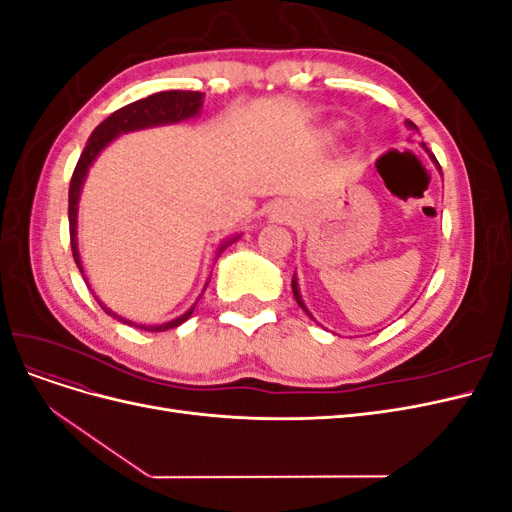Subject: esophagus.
<instances>
[{
  "instance_id": "esophagus-1",
  "label": "esophagus",
  "mask_w": 512,
  "mask_h": 512,
  "mask_svg": "<svg viewBox=\"0 0 512 512\" xmlns=\"http://www.w3.org/2000/svg\"><path fill=\"white\" fill-rule=\"evenodd\" d=\"M286 213H290V207H288V205L282 203V205L275 207V215H282V218H286Z\"/></svg>"
}]
</instances>
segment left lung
Here are the masks:
<instances>
[{"label": "left lung", "instance_id": "8db88e82", "mask_svg": "<svg viewBox=\"0 0 512 512\" xmlns=\"http://www.w3.org/2000/svg\"><path fill=\"white\" fill-rule=\"evenodd\" d=\"M406 128L412 132V134H416L418 132V128L414 126V123L412 121H406ZM418 145H421L425 151H427V145L425 143H418ZM429 153V151H427ZM429 158H431V162L433 164H436V168L440 170V175H442V168H440V164H438V160H436V156H431V153H429ZM292 294H294V299H297V303H299V307L303 309V312L309 316V318H312L314 320V316L312 314H309V309H307V305L303 303V297H301V290H299V280H297V273H294L292 275Z\"/></svg>", "mask_w": 512, "mask_h": 512}]
</instances>
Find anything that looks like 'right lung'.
Listing matches in <instances>:
<instances>
[{
	"label": "right lung",
	"instance_id": "add662e5",
	"mask_svg": "<svg viewBox=\"0 0 512 512\" xmlns=\"http://www.w3.org/2000/svg\"><path fill=\"white\" fill-rule=\"evenodd\" d=\"M205 96L200 94V91H160V94H153L147 96L143 100H136L128 106L119 108L113 115H108L100 126L91 132L89 141L81 153L79 164H76L74 173H72V181H70V192H68V220H70V245H72V256L76 267H79L81 275L85 277V269H83V260H81V252H79V237H76V226H79V200H81V192H83V183L87 179V173L91 164L96 162V158L100 153L111 145L117 136L121 134H128V132H136V130H147V128H158V126H173V123H181V121H188L200 115V108H203ZM241 235H232L226 241H222V245L218 247V252H215V258H220V254L226 250L228 245L235 243ZM85 284H87V277H85ZM207 288V284H205ZM203 288V292H205ZM96 301L100 303V307L108 316L117 318L123 324H130V327L136 329H143L149 333H160V331H168V329H175L179 324H183L194 314V307L196 303L188 309V312L162 322V324H136L128 318H123L119 314H115L111 307H106L98 297Z\"/></svg>",
	"mask_w": 512,
	"mask_h": 512
}]
</instances>
